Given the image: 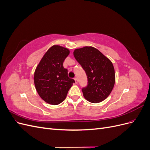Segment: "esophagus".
<instances>
[{"instance_id": "esophagus-1", "label": "esophagus", "mask_w": 150, "mask_h": 150, "mask_svg": "<svg viewBox=\"0 0 150 150\" xmlns=\"http://www.w3.org/2000/svg\"><path fill=\"white\" fill-rule=\"evenodd\" d=\"M74 80H75V83H76V84H78V78H74Z\"/></svg>"}]
</instances>
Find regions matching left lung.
Here are the masks:
<instances>
[{
  "label": "left lung",
  "instance_id": "left-lung-1",
  "mask_svg": "<svg viewBox=\"0 0 150 150\" xmlns=\"http://www.w3.org/2000/svg\"><path fill=\"white\" fill-rule=\"evenodd\" d=\"M88 78V85L82 88L84 97L93 103L104 100L114 87L115 69L111 61L93 47L76 49L73 52Z\"/></svg>",
  "mask_w": 150,
  "mask_h": 150
}]
</instances>
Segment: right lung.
Here are the masks:
<instances>
[{"label": "right lung", "instance_id": "right-lung-1", "mask_svg": "<svg viewBox=\"0 0 150 150\" xmlns=\"http://www.w3.org/2000/svg\"><path fill=\"white\" fill-rule=\"evenodd\" d=\"M69 51L60 46H53L44 54L34 72L36 90L44 101L57 105L66 98L68 91L75 83L68 77L63 62Z\"/></svg>", "mask_w": 150, "mask_h": 150}]
</instances>
